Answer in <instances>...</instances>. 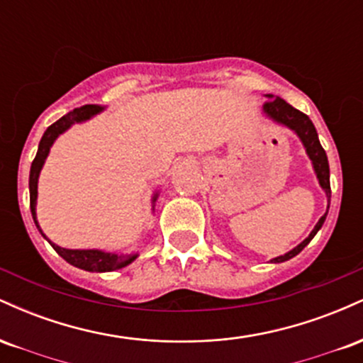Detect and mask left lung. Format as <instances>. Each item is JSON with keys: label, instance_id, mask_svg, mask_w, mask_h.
I'll return each instance as SVG.
<instances>
[{"label": "left lung", "instance_id": "1", "mask_svg": "<svg viewBox=\"0 0 363 363\" xmlns=\"http://www.w3.org/2000/svg\"><path fill=\"white\" fill-rule=\"evenodd\" d=\"M266 97H268V102L262 106V112H264V114L268 116L272 121H274L277 124H281V126L291 129V131H294L295 135L301 138L303 148H306V153L309 155L311 162H312V167H314V172H315V177H318V181H319V186L323 187V191L326 193L328 210H329V201H331V186H329V164H328L326 152H324V148L320 147V143H319V136H318V131H315L314 124H312L309 116H306L303 112L297 111L295 107H291L290 104L283 101V99L274 97V95H272V94H268ZM328 210H326V213L320 216L319 222L315 223L314 230L311 232L309 237H307L306 240H302L297 247H294L291 251L283 254V256L273 257L272 262H283V261H289V259H291V257L297 256V254L301 252L312 239H314V235L318 234L319 228L323 227L324 220H326Z\"/></svg>", "mask_w": 363, "mask_h": 363}]
</instances>
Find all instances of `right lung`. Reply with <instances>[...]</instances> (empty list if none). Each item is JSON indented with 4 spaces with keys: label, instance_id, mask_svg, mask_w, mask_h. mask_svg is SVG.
<instances>
[{
    "label": "right lung",
    "instance_id": "add662e5",
    "mask_svg": "<svg viewBox=\"0 0 363 363\" xmlns=\"http://www.w3.org/2000/svg\"><path fill=\"white\" fill-rule=\"evenodd\" d=\"M102 106H94V104H89V106L78 107V109H73L68 112L66 116H62L61 119H57L56 123L51 124L48 129H45L43 140L39 143V150H37V155L32 162L30 167V177H28V191H30V211L32 218H34L35 227L39 228V232L43 234L44 239L48 237L44 235V232L40 230L39 222H37V213H35V205H37V182H39V174L44 167L45 158L49 155V150H51L52 143L56 138L66 129H69L73 124L83 123V121H89L94 118L95 114L102 112ZM158 198V193L153 194L152 198V210H155V201ZM49 240V239H48ZM49 244L52 245L54 251H56L60 256L69 264L77 266V268L85 269V272H94V273H106V272H114V269H121L124 266L131 264L133 261L138 257V254H116V252H106L101 251V249H65L56 245L49 240Z\"/></svg>",
    "mask_w": 363,
    "mask_h": 363
}]
</instances>
